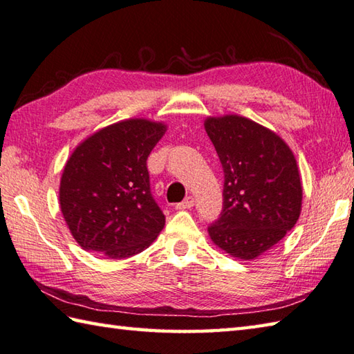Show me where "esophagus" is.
<instances>
[{
  "instance_id": "esophagus-1",
  "label": "esophagus",
  "mask_w": 354,
  "mask_h": 354,
  "mask_svg": "<svg viewBox=\"0 0 354 354\" xmlns=\"http://www.w3.org/2000/svg\"><path fill=\"white\" fill-rule=\"evenodd\" d=\"M193 205H195V199H193L192 196H187L183 203L176 204V210H189Z\"/></svg>"
}]
</instances>
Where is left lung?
<instances>
[{
	"instance_id": "1",
	"label": "left lung",
	"mask_w": 354,
	"mask_h": 354,
	"mask_svg": "<svg viewBox=\"0 0 354 354\" xmlns=\"http://www.w3.org/2000/svg\"><path fill=\"white\" fill-rule=\"evenodd\" d=\"M224 169V207L209 227L213 244L252 261L297 223L302 184L292 149L274 131L239 115L204 121Z\"/></svg>"
}]
</instances>
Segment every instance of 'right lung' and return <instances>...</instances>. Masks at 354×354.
<instances>
[{
    "mask_svg": "<svg viewBox=\"0 0 354 354\" xmlns=\"http://www.w3.org/2000/svg\"><path fill=\"white\" fill-rule=\"evenodd\" d=\"M164 122L131 118L76 145L59 183V207L81 248L110 259L145 250L165 224L150 193L147 158Z\"/></svg>",
    "mask_w": 354,
    "mask_h": 354,
    "instance_id": "obj_1",
    "label": "right lung"
}]
</instances>
